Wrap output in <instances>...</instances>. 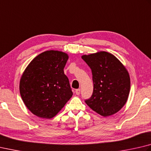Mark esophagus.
I'll list each match as a JSON object with an SVG mask.
<instances>
[{
	"label": "esophagus",
	"instance_id": "obj_1",
	"mask_svg": "<svg viewBox=\"0 0 151 151\" xmlns=\"http://www.w3.org/2000/svg\"><path fill=\"white\" fill-rule=\"evenodd\" d=\"M75 93H76V95H79V94H80V93H81V89H76V90H75Z\"/></svg>",
	"mask_w": 151,
	"mask_h": 151
}]
</instances>
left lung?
Segmentation results:
<instances>
[{"mask_svg":"<svg viewBox=\"0 0 151 151\" xmlns=\"http://www.w3.org/2000/svg\"><path fill=\"white\" fill-rule=\"evenodd\" d=\"M92 70L94 89L85 102L104 117L117 113L127 102L130 91L127 70L116 57L106 51L82 56Z\"/></svg>","mask_w":151,"mask_h":151,"instance_id":"obj_1","label":"left lung"}]
</instances>
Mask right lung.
Instances as JSON below:
<instances>
[{
	"instance_id": "right-lung-1",
	"label": "right lung",
	"mask_w": 151,
	"mask_h": 151,
	"mask_svg": "<svg viewBox=\"0 0 151 151\" xmlns=\"http://www.w3.org/2000/svg\"><path fill=\"white\" fill-rule=\"evenodd\" d=\"M68 57L58 51H47L32 60L20 82L21 97L29 110L51 119L63 108L73 92L64 74Z\"/></svg>"
}]
</instances>
